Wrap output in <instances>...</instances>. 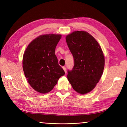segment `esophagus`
<instances>
[{
	"instance_id": "obj_1",
	"label": "esophagus",
	"mask_w": 127,
	"mask_h": 127,
	"mask_svg": "<svg viewBox=\"0 0 127 127\" xmlns=\"http://www.w3.org/2000/svg\"><path fill=\"white\" fill-rule=\"evenodd\" d=\"M63 69H64V72H65V73H66V68L65 67V66H63Z\"/></svg>"
}]
</instances>
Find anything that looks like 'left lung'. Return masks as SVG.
Instances as JSON below:
<instances>
[{
  "label": "left lung",
  "instance_id": "left-lung-1",
  "mask_svg": "<svg viewBox=\"0 0 127 127\" xmlns=\"http://www.w3.org/2000/svg\"><path fill=\"white\" fill-rule=\"evenodd\" d=\"M66 44L74 59L67 78L75 91L81 94L91 91L104 70V56L94 37L85 31H74L66 36Z\"/></svg>",
  "mask_w": 127,
  "mask_h": 127
}]
</instances>
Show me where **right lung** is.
<instances>
[{"label": "right lung", "instance_id": "add662e5", "mask_svg": "<svg viewBox=\"0 0 127 127\" xmlns=\"http://www.w3.org/2000/svg\"><path fill=\"white\" fill-rule=\"evenodd\" d=\"M61 38V35L40 36L30 43L23 54L25 77L30 86L40 93L51 91L60 77L65 74L55 54Z\"/></svg>", "mask_w": 127, "mask_h": 127}]
</instances>
